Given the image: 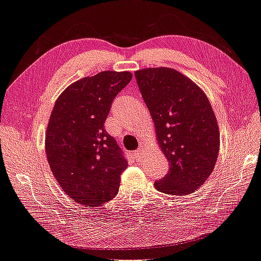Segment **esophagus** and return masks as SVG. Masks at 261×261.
I'll return each mask as SVG.
<instances>
[{
  "mask_svg": "<svg viewBox=\"0 0 261 261\" xmlns=\"http://www.w3.org/2000/svg\"><path fill=\"white\" fill-rule=\"evenodd\" d=\"M143 153H144V148H143V147H140V148H138V150H136L134 152V156H135L136 160H140V159L143 155Z\"/></svg>",
  "mask_w": 261,
  "mask_h": 261,
  "instance_id": "obj_1",
  "label": "esophagus"
}]
</instances>
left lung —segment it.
Masks as SVG:
<instances>
[{"label": "left lung", "mask_w": 261, "mask_h": 261, "mask_svg": "<svg viewBox=\"0 0 261 261\" xmlns=\"http://www.w3.org/2000/svg\"><path fill=\"white\" fill-rule=\"evenodd\" d=\"M135 76L170 164L168 174L154 186L169 195L193 194L208 179L220 152V130L210 100L173 68H143Z\"/></svg>", "instance_id": "left-lung-1"}]
</instances>
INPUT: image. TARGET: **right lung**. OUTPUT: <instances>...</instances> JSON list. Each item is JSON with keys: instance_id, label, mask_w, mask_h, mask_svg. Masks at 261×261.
<instances>
[{"instance_id": "1", "label": "right lung", "mask_w": 261, "mask_h": 261, "mask_svg": "<svg viewBox=\"0 0 261 261\" xmlns=\"http://www.w3.org/2000/svg\"><path fill=\"white\" fill-rule=\"evenodd\" d=\"M132 77L127 71L83 77L64 90L53 108L47 160L62 189L79 204L101 206L118 193L127 161L103 125L113 100Z\"/></svg>"}]
</instances>
